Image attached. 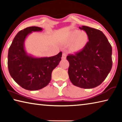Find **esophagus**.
I'll return each mask as SVG.
<instances>
[{
    "mask_svg": "<svg viewBox=\"0 0 122 122\" xmlns=\"http://www.w3.org/2000/svg\"><path fill=\"white\" fill-rule=\"evenodd\" d=\"M66 57H67V54L65 53H63L62 54V59H66Z\"/></svg>",
    "mask_w": 122,
    "mask_h": 122,
    "instance_id": "obj_1",
    "label": "esophagus"
}]
</instances>
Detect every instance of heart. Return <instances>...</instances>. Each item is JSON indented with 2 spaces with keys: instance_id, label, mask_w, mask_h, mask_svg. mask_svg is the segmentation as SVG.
I'll return each instance as SVG.
<instances>
[{
  "instance_id": "obj_1",
  "label": "heart",
  "mask_w": 122,
  "mask_h": 122,
  "mask_svg": "<svg viewBox=\"0 0 122 122\" xmlns=\"http://www.w3.org/2000/svg\"><path fill=\"white\" fill-rule=\"evenodd\" d=\"M69 41L71 42L75 41L73 46V49L78 51L85 46L88 41V36L86 33L81 32L78 30H74L70 35Z\"/></svg>"
}]
</instances>
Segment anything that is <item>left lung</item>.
I'll return each mask as SVG.
<instances>
[{
	"label": "left lung",
	"mask_w": 122,
	"mask_h": 122,
	"mask_svg": "<svg viewBox=\"0 0 122 122\" xmlns=\"http://www.w3.org/2000/svg\"><path fill=\"white\" fill-rule=\"evenodd\" d=\"M79 28L86 31L89 41L81 51L67 56L69 79L78 87L93 88L100 85L110 73L112 47L101 30L86 26Z\"/></svg>",
	"instance_id": "8db88e82"
}]
</instances>
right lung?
I'll return each mask as SVG.
<instances>
[{
  "instance_id": "right-lung-1",
  "label": "right lung",
  "mask_w": 122,
  "mask_h": 122,
  "mask_svg": "<svg viewBox=\"0 0 122 122\" xmlns=\"http://www.w3.org/2000/svg\"><path fill=\"white\" fill-rule=\"evenodd\" d=\"M39 27H29L14 37L8 53V68L11 77L22 88L37 90L45 87L51 78V73L61 61L62 52L51 57H36L28 54L25 41L33 32H40Z\"/></svg>"
}]
</instances>
